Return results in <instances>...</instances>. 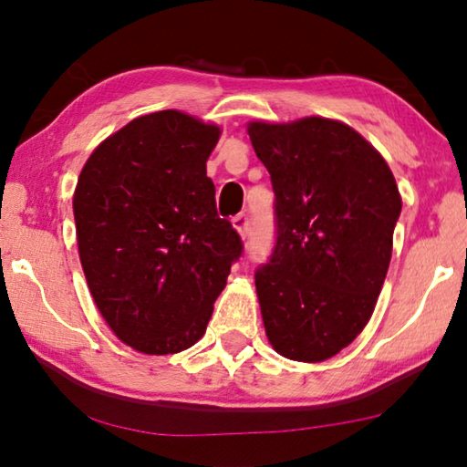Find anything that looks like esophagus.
<instances>
[{"label":"esophagus","mask_w":467,"mask_h":467,"mask_svg":"<svg viewBox=\"0 0 467 467\" xmlns=\"http://www.w3.org/2000/svg\"><path fill=\"white\" fill-rule=\"evenodd\" d=\"M233 226L236 228V231H239L241 236H244L249 233V216L247 214H236L233 218Z\"/></svg>","instance_id":"1"}]
</instances>
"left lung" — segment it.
<instances>
[{
	"instance_id": "1",
	"label": "left lung",
	"mask_w": 467,
	"mask_h": 467,
	"mask_svg": "<svg viewBox=\"0 0 467 467\" xmlns=\"http://www.w3.org/2000/svg\"><path fill=\"white\" fill-rule=\"evenodd\" d=\"M247 131L275 195V243L255 272L267 339L286 358L327 360L375 311L401 212L398 185L342 121H255Z\"/></svg>"
}]
</instances>
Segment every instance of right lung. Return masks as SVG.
Instances as JSON below:
<instances>
[{"label":"right lung","mask_w":467,"mask_h":467,"mask_svg":"<svg viewBox=\"0 0 467 467\" xmlns=\"http://www.w3.org/2000/svg\"><path fill=\"white\" fill-rule=\"evenodd\" d=\"M218 138L216 125L158 110L102 141L78 179L90 295L115 336L144 354H175L203 336L243 253L205 175Z\"/></svg>","instance_id":"1"}]
</instances>
